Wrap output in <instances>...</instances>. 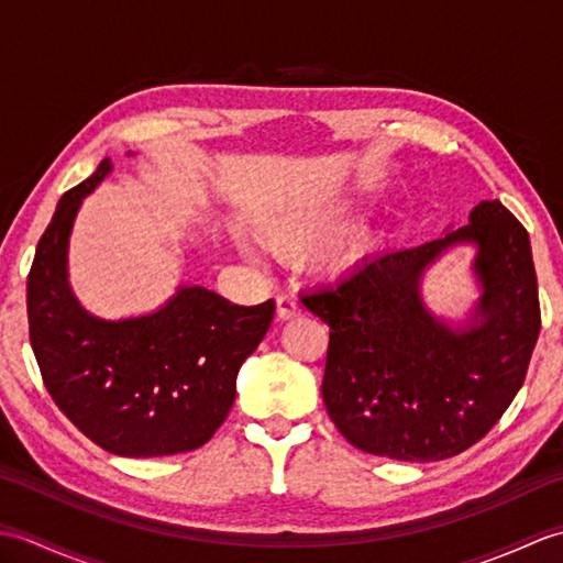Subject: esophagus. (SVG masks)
Returning a JSON list of instances; mask_svg holds the SVG:
<instances>
[{"label": "esophagus", "instance_id": "34e87169", "mask_svg": "<svg viewBox=\"0 0 563 563\" xmlns=\"http://www.w3.org/2000/svg\"><path fill=\"white\" fill-rule=\"evenodd\" d=\"M275 312H278L280 321H290L295 317H300V305H297V300L290 295H278V300H275Z\"/></svg>", "mask_w": 563, "mask_h": 563}]
</instances>
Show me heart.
<instances>
[{
    "label": "heart",
    "mask_w": 563,
    "mask_h": 563,
    "mask_svg": "<svg viewBox=\"0 0 563 563\" xmlns=\"http://www.w3.org/2000/svg\"><path fill=\"white\" fill-rule=\"evenodd\" d=\"M357 206L355 202H336V206L305 210V212H288L280 214L266 224L263 236L273 251L283 256H305L309 251L324 246L331 239H336L349 230L355 220ZM382 244V234L373 227L357 230L355 234L341 239L339 244L327 249L314 261V271L324 278H349V275L365 268L369 258L377 254ZM246 249V246H244Z\"/></svg>",
    "instance_id": "obj_1"
}]
</instances>
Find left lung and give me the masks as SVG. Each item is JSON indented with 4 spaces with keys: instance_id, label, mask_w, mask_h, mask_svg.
Masks as SVG:
<instances>
[{
    "instance_id": "left-lung-1",
    "label": "left lung",
    "mask_w": 563,
    "mask_h": 563,
    "mask_svg": "<svg viewBox=\"0 0 563 563\" xmlns=\"http://www.w3.org/2000/svg\"><path fill=\"white\" fill-rule=\"evenodd\" d=\"M454 245H474L483 295L462 322L422 300L424 271ZM331 327L321 397L357 450L438 462L472 448L516 399L540 336V297L525 227L482 200L470 224L413 249L382 251L365 268L302 295Z\"/></svg>"
}]
</instances>
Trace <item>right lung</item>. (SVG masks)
<instances>
[{"instance_id":"obj_1","label":"right lung","mask_w":563,"mask_h":563,"mask_svg":"<svg viewBox=\"0 0 563 563\" xmlns=\"http://www.w3.org/2000/svg\"><path fill=\"white\" fill-rule=\"evenodd\" d=\"M99 169L59 198L29 273L31 345L53 401L84 435L121 457L190 452L212 438L236 397V373L275 314L202 285H181L142 317L101 319L71 292L69 234Z\"/></svg>"}]
</instances>
